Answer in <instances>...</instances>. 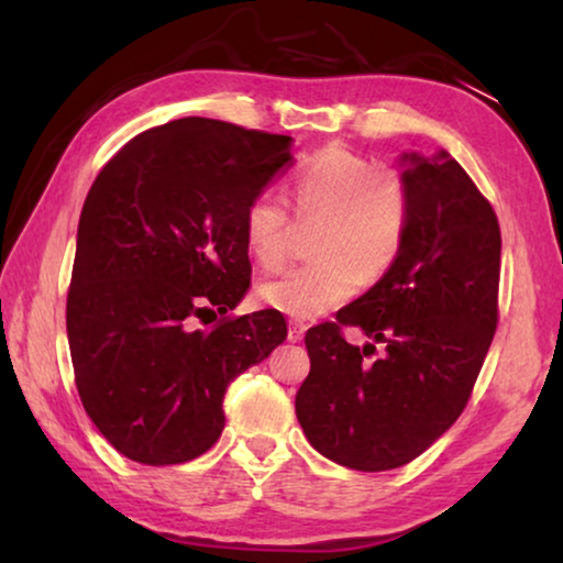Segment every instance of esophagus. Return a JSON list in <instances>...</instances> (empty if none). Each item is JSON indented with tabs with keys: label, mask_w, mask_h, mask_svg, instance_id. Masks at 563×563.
Listing matches in <instances>:
<instances>
[{
	"label": "esophagus",
	"mask_w": 563,
	"mask_h": 563,
	"mask_svg": "<svg viewBox=\"0 0 563 563\" xmlns=\"http://www.w3.org/2000/svg\"><path fill=\"white\" fill-rule=\"evenodd\" d=\"M302 335H305V325H302V322H290L288 340H290V342H300Z\"/></svg>",
	"instance_id": "esophagus-1"
}]
</instances>
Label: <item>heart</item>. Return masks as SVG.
<instances>
[{"mask_svg": "<svg viewBox=\"0 0 563 563\" xmlns=\"http://www.w3.org/2000/svg\"><path fill=\"white\" fill-rule=\"evenodd\" d=\"M295 203L305 218H328L316 253L320 261L295 265L258 285V300L285 316L310 320L357 292L362 278L377 280L393 268L407 231V196L399 178L379 174L373 161L330 146L295 174ZM288 203L263 188L245 208V247L263 268L288 255Z\"/></svg>", "mask_w": 563, "mask_h": 563, "instance_id": "1", "label": "heart"}]
</instances>
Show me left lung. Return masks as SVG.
I'll list each match as a JSON object with an SVG mask.
<instances>
[{
    "mask_svg": "<svg viewBox=\"0 0 563 563\" xmlns=\"http://www.w3.org/2000/svg\"><path fill=\"white\" fill-rule=\"evenodd\" d=\"M407 231L397 261L338 322L305 332L310 375L295 395L308 442L360 472L397 470L462 415L497 330L499 221L466 170L446 154L399 156ZM355 324L386 355L350 346Z\"/></svg>",
    "mask_w": 563,
    "mask_h": 563,
    "instance_id": "8db88e82",
    "label": "left lung"
}]
</instances>
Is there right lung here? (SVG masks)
Returning a JSON list of instances; mask_svg holds the SVG:
<instances>
[{"label":"right lung","instance_id":"add662e5","mask_svg":"<svg viewBox=\"0 0 563 563\" xmlns=\"http://www.w3.org/2000/svg\"><path fill=\"white\" fill-rule=\"evenodd\" d=\"M290 136L188 117L131 139L93 180L76 233L66 335L81 405L133 462H190L223 432V395L288 338L245 298L243 216L290 166ZM216 321L208 331L192 322Z\"/></svg>","mask_w":563,"mask_h":563}]
</instances>
